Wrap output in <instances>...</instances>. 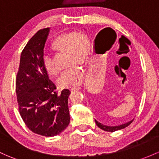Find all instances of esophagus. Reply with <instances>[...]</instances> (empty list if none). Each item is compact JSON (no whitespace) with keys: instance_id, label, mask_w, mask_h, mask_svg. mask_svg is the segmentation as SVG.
Listing matches in <instances>:
<instances>
[{"instance_id":"esophagus-1","label":"esophagus","mask_w":159,"mask_h":159,"mask_svg":"<svg viewBox=\"0 0 159 159\" xmlns=\"http://www.w3.org/2000/svg\"><path fill=\"white\" fill-rule=\"evenodd\" d=\"M81 89V87L80 86H77V87H75V88H71V91H78V90Z\"/></svg>"}]
</instances>
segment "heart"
I'll list each match as a JSON object with an SVG mask.
<instances>
[{
  "mask_svg": "<svg viewBox=\"0 0 159 159\" xmlns=\"http://www.w3.org/2000/svg\"><path fill=\"white\" fill-rule=\"evenodd\" d=\"M52 49L57 52L67 53L68 66L71 68L58 80V84L63 88H75L81 83L84 71L81 67L88 62L90 52V41L86 34L81 32L68 33L58 36L52 43ZM43 66L49 75L53 77L58 74L49 56L43 58Z\"/></svg>",
  "mask_w": 159,
  "mask_h": 159,
  "instance_id": "heart-1",
  "label": "heart"
}]
</instances>
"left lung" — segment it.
Returning <instances> with one entry per match:
<instances>
[{
    "label": "left lung",
    "instance_id": "1",
    "mask_svg": "<svg viewBox=\"0 0 159 159\" xmlns=\"http://www.w3.org/2000/svg\"><path fill=\"white\" fill-rule=\"evenodd\" d=\"M94 45H95V46H96V43H95ZM95 46H94V49H95ZM133 121V120H130V121L127 122V123H124V124L119 125V126H107V125H103V123H100V122H98V120H95V123H96L97 126H98V127H99L100 129H101L104 130V131L111 132V133H113V132L116 131V130H120V129H122L126 128V126H128L129 125L130 123H131Z\"/></svg>",
    "mask_w": 159,
    "mask_h": 159
}]
</instances>
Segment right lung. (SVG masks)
<instances>
[{
	"label": "right lung",
	"instance_id": "obj_1",
	"mask_svg": "<svg viewBox=\"0 0 159 159\" xmlns=\"http://www.w3.org/2000/svg\"><path fill=\"white\" fill-rule=\"evenodd\" d=\"M49 28L40 30L22 51L16 75V93L20 116L36 134L52 137L66 129L70 123L68 100L71 91L58 93L43 66L45 43Z\"/></svg>",
	"mask_w": 159,
	"mask_h": 159
}]
</instances>
